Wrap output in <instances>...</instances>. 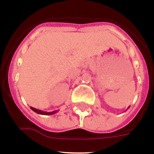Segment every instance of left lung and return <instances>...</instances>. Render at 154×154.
<instances>
[{
    "label": "left lung",
    "instance_id": "obj_1",
    "mask_svg": "<svg viewBox=\"0 0 154 154\" xmlns=\"http://www.w3.org/2000/svg\"><path fill=\"white\" fill-rule=\"evenodd\" d=\"M128 108H129V107H128Z\"/></svg>",
    "mask_w": 154,
    "mask_h": 154
}]
</instances>
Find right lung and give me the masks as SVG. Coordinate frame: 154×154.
Here are the masks:
<instances>
[{
	"instance_id": "right-lung-1",
	"label": "right lung",
	"mask_w": 154,
	"mask_h": 154,
	"mask_svg": "<svg viewBox=\"0 0 154 154\" xmlns=\"http://www.w3.org/2000/svg\"><path fill=\"white\" fill-rule=\"evenodd\" d=\"M31 109L33 110L34 112H37V113H38V114H42V115H52V114L57 112V110H55V111H52V112H43V111H42V110L37 109L33 108V107H31Z\"/></svg>"
}]
</instances>
